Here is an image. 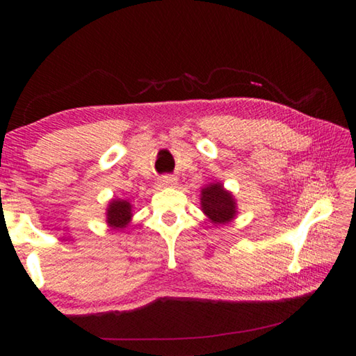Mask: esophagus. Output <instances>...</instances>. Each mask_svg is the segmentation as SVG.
I'll use <instances>...</instances> for the list:
<instances>
[{"label":"esophagus","mask_w":356,"mask_h":356,"mask_svg":"<svg viewBox=\"0 0 356 356\" xmlns=\"http://www.w3.org/2000/svg\"><path fill=\"white\" fill-rule=\"evenodd\" d=\"M174 185H177L176 177L163 176V177H160V180H159V186H163V188H166V186H174Z\"/></svg>","instance_id":"34e87169"}]
</instances>
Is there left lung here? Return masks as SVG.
<instances>
[{
	"instance_id": "8db88e82",
	"label": "left lung",
	"mask_w": 356,
	"mask_h": 356,
	"mask_svg": "<svg viewBox=\"0 0 356 356\" xmlns=\"http://www.w3.org/2000/svg\"><path fill=\"white\" fill-rule=\"evenodd\" d=\"M201 210L215 226L227 225L238 213L237 200L232 191L225 188L221 182H210L201 188Z\"/></svg>"
}]
</instances>
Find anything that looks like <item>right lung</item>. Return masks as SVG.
I'll use <instances>...</instances> for the list:
<instances>
[{
  "mask_svg": "<svg viewBox=\"0 0 356 356\" xmlns=\"http://www.w3.org/2000/svg\"><path fill=\"white\" fill-rule=\"evenodd\" d=\"M131 218H134V206H131L130 201L122 200V197H113L108 202L105 212V221L108 227L124 231L130 225Z\"/></svg>",
  "mask_w": 356,
  "mask_h": 356,
  "instance_id": "right-lung-1",
  "label": "right lung"
}]
</instances>
